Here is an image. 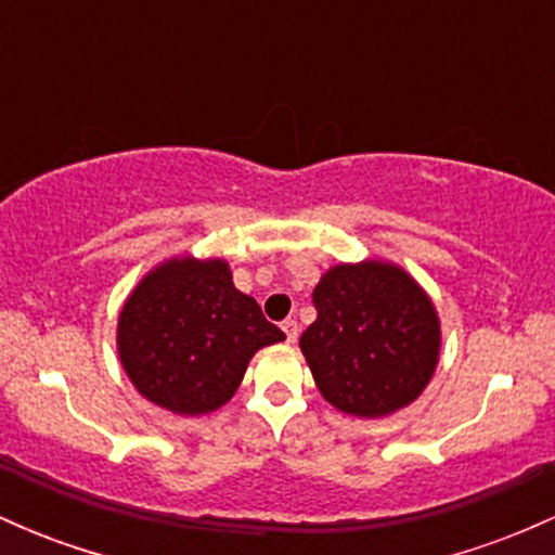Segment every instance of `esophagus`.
Instances as JSON below:
<instances>
[{
	"instance_id": "obj_1",
	"label": "esophagus",
	"mask_w": 555,
	"mask_h": 555,
	"mask_svg": "<svg viewBox=\"0 0 555 555\" xmlns=\"http://www.w3.org/2000/svg\"><path fill=\"white\" fill-rule=\"evenodd\" d=\"M282 328H284V334H286V341H297V336H299L297 321H292V318H286V321L282 323Z\"/></svg>"
}]
</instances>
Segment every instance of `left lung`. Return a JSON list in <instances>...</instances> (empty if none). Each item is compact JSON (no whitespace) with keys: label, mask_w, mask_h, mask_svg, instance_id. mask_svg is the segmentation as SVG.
Wrapping results in <instances>:
<instances>
[{"label":"left lung","mask_w":555,"mask_h":555,"mask_svg":"<svg viewBox=\"0 0 555 555\" xmlns=\"http://www.w3.org/2000/svg\"><path fill=\"white\" fill-rule=\"evenodd\" d=\"M313 305L299 349L336 410L384 417L428 386L441 328L428 295L397 266H336L313 289Z\"/></svg>","instance_id":"1"}]
</instances>
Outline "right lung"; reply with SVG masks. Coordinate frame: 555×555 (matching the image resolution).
I'll return each mask as SVG.
<instances>
[{
	"mask_svg": "<svg viewBox=\"0 0 555 555\" xmlns=\"http://www.w3.org/2000/svg\"><path fill=\"white\" fill-rule=\"evenodd\" d=\"M224 260H169L151 271L119 315V358L145 399L177 415H206L234 397L247 362L282 341Z\"/></svg>",
	"mask_w": 555,
	"mask_h": 555,
	"instance_id": "right-lung-1",
	"label": "right lung"
}]
</instances>
